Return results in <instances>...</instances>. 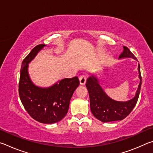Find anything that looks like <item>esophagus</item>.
I'll use <instances>...</instances> for the list:
<instances>
[{"label": "esophagus", "mask_w": 153, "mask_h": 153, "mask_svg": "<svg viewBox=\"0 0 153 153\" xmlns=\"http://www.w3.org/2000/svg\"><path fill=\"white\" fill-rule=\"evenodd\" d=\"M79 79L80 85L84 86V85H85V84H86V76H79Z\"/></svg>", "instance_id": "34e87169"}]
</instances>
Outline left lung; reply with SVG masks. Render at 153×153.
Segmentation results:
<instances>
[{
  "label": "left lung",
  "instance_id": "left-lung-1",
  "mask_svg": "<svg viewBox=\"0 0 153 153\" xmlns=\"http://www.w3.org/2000/svg\"><path fill=\"white\" fill-rule=\"evenodd\" d=\"M125 58H131L138 61L129 48L123 46V51L119 59ZM138 70L140 79L138 89L134 97L128 101H117L108 97L100 85L99 78L96 75H92L87 79L86 86L89 93L90 110L96 118L104 123L121 121L131 113L138 101L141 88L142 77L139 64Z\"/></svg>",
  "mask_w": 153,
  "mask_h": 153
}]
</instances>
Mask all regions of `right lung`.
Wrapping results in <instances>:
<instances>
[{
    "mask_svg": "<svg viewBox=\"0 0 153 153\" xmlns=\"http://www.w3.org/2000/svg\"><path fill=\"white\" fill-rule=\"evenodd\" d=\"M45 45L33 48L22 64L19 84V94L25 109L38 122L51 124L60 121L69 109L72 95L79 85L77 77L59 80L49 87H40L31 79L29 63Z\"/></svg>",
    "mask_w": 153,
    "mask_h": 153,
    "instance_id": "right-lung-1",
    "label": "right lung"
}]
</instances>
